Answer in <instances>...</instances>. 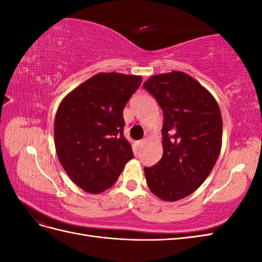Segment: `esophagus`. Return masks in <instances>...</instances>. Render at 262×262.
Segmentation results:
<instances>
[{"label":"esophagus","instance_id":"1","mask_svg":"<svg viewBox=\"0 0 262 262\" xmlns=\"http://www.w3.org/2000/svg\"><path fill=\"white\" fill-rule=\"evenodd\" d=\"M145 142H146V140H145V139H143V140H140V141H138V142H137V146H138L139 148H141L142 146H143V145L145 144Z\"/></svg>","mask_w":262,"mask_h":262}]
</instances>
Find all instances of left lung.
Masks as SVG:
<instances>
[{"instance_id":"left-lung-1","label":"left lung","mask_w":262,"mask_h":262,"mask_svg":"<svg viewBox=\"0 0 262 262\" xmlns=\"http://www.w3.org/2000/svg\"><path fill=\"white\" fill-rule=\"evenodd\" d=\"M144 89L163 110V156L144 167L156 196L177 201L199 188L215 165L222 146V116L216 100L199 82L172 71L150 77Z\"/></svg>"}]
</instances>
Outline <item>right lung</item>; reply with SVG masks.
Wrapping results in <instances>:
<instances>
[{"mask_svg":"<svg viewBox=\"0 0 262 262\" xmlns=\"http://www.w3.org/2000/svg\"><path fill=\"white\" fill-rule=\"evenodd\" d=\"M142 77L99 73L62 100L54 120L59 161L75 185L99 193L118 180L133 158L123 136V109Z\"/></svg>","mask_w":262,"mask_h":262,"instance_id":"1","label":"right lung"}]
</instances>
